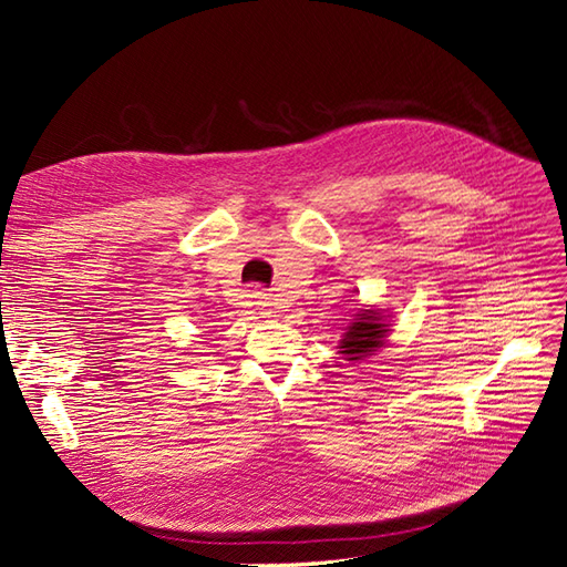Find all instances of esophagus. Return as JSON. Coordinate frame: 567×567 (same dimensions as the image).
<instances>
[{"label":"esophagus","mask_w":567,"mask_h":567,"mask_svg":"<svg viewBox=\"0 0 567 567\" xmlns=\"http://www.w3.org/2000/svg\"><path fill=\"white\" fill-rule=\"evenodd\" d=\"M250 305H255L257 310H260V315H262V317H269V315H271V310H269V298H267L265 290H252Z\"/></svg>","instance_id":"obj_1"}]
</instances>
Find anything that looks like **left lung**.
<instances>
[{"instance_id": "1", "label": "left lung", "mask_w": 567, "mask_h": 567, "mask_svg": "<svg viewBox=\"0 0 567 567\" xmlns=\"http://www.w3.org/2000/svg\"><path fill=\"white\" fill-rule=\"evenodd\" d=\"M388 333L390 329L379 310H359L346 329L338 350L348 362H359V359H367L369 354L383 348Z\"/></svg>"}]
</instances>
